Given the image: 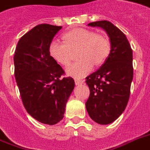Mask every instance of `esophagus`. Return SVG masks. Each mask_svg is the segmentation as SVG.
I'll return each instance as SVG.
<instances>
[{"mask_svg": "<svg viewBox=\"0 0 150 150\" xmlns=\"http://www.w3.org/2000/svg\"><path fill=\"white\" fill-rule=\"evenodd\" d=\"M75 85H82L84 81H82V80H79V79H75Z\"/></svg>", "mask_w": 150, "mask_h": 150, "instance_id": "1", "label": "esophagus"}]
</instances>
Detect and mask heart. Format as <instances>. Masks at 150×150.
I'll return each instance as SVG.
<instances>
[{"mask_svg":"<svg viewBox=\"0 0 150 150\" xmlns=\"http://www.w3.org/2000/svg\"><path fill=\"white\" fill-rule=\"evenodd\" d=\"M64 43L54 40L49 46V53L53 58L62 65L70 64L71 52L78 49L79 61L68 66L67 74L75 78H82L91 71L93 65L100 66L109 57L111 49L107 35L96 33L87 29H75L62 36Z\"/></svg>","mask_w":150,"mask_h":150,"instance_id":"obj_1","label":"heart"}]
</instances>
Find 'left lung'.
<instances>
[{
    "instance_id": "left-lung-1",
    "label": "left lung",
    "mask_w": 150,
    "mask_h": 150,
    "mask_svg": "<svg viewBox=\"0 0 150 150\" xmlns=\"http://www.w3.org/2000/svg\"><path fill=\"white\" fill-rule=\"evenodd\" d=\"M88 25L104 29L111 45L103 64L86 79L90 91L86 103L88 114L96 123L108 125L118 118L128 104L133 79L132 50L125 35L110 22Z\"/></svg>"
}]
</instances>
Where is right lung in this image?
Listing matches in <instances>:
<instances>
[{"label":"right lung","instance_id":"obj_1","mask_svg":"<svg viewBox=\"0 0 150 150\" xmlns=\"http://www.w3.org/2000/svg\"><path fill=\"white\" fill-rule=\"evenodd\" d=\"M61 26L36 25L22 36L14 55L15 77L25 108L34 119L53 125L64 117L75 87L71 77L50 55L49 46Z\"/></svg>","mask_w":150,"mask_h":150}]
</instances>
